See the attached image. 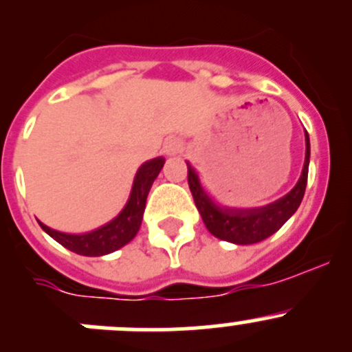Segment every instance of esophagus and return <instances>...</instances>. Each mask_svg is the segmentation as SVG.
<instances>
[{
	"instance_id": "esophagus-1",
	"label": "esophagus",
	"mask_w": 352,
	"mask_h": 352,
	"mask_svg": "<svg viewBox=\"0 0 352 352\" xmlns=\"http://www.w3.org/2000/svg\"><path fill=\"white\" fill-rule=\"evenodd\" d=\"M166 151H168V153H177V151H179V144H177L175 141H172V143L166 146Z\"/></svg>"
}]
</instances>
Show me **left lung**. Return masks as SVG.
I'll return each mask as SVG.
<instances>
[{
    "label": "left lung",
    "instance_id": "obj_1",
    "mask_svg": "<svg viewBox=\"0 0 352 352\" xmlns=\"http://www.w3.org/2000/svg\"><path fill=\"white\" fill-rule=\"evenodd\" d=\"M307 134V155H305L303 172L300 180L291 192L278 199L272 204L255 209H223L212 201L201 187L196 170L187 163V180L192 192L199 212L202 216L206 228L218 239L226 242L250 245L257 243L278 232L283 225L294 214L301 199L305 196L308 180V163H310V140Z\"/></svg>",
    "mask_w": 352,
    "mask_h": 352
}]
</instances>
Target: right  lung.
<instances>
[{
  "label": "right lung",
  "mask_w": 352,
  "mask_h": 352,
  "mask_svg": "<svg viewBox=\"0 0 352 352\" xmlns=\"http://www.w3.org/2000/svg\"><path fill=\"white\" fill-rule=\"evenodd\" d=\"M163 163H165V160L160 156V158H153L141 165V168L136 173V179H134L133 192H131L126 208L109 225L102 226V228L95 230V232L85 233V235H67V233L56 232V230L49 228V226H45L41 221H38V225L56 242L61 243L63 247L69 248L74 254L88 255V257H98V255L110 254V252L129 243L136 236L138 230L141 226V219H143L148 192L151 189V184L158 177Z\"/></svg>",
  "instance_id": "obj_1"
}]
</instances>
